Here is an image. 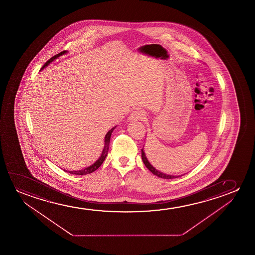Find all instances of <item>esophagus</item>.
Instances as JSON below:
<instances>
[{
	"label": "esophagus",
	"instance_id": "34e87169",
	"mask_svg": "<svg viewBox=\"0 0 255 255\" xmlns=\"http://www.w3.org/2000/svg\"><path fill=\"white\" fill-rule=\"evenodd\" d=\"M145 118H146L145 112H143V110L136 109L130 114L129 119V120H143Z\"/></svg>",
	"mask_w": 255,
	"mask_h": 255
}]
</instances>
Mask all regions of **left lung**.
<instances>
[{"label":"left lung","instance_id":"8db88e82","mask_svg":"<svg viewBox=\"0 0 255 255\" xmlns=\"http://www.w3.org/2000/svg\"><path fill=\"white\" fill-rule=\"evenodd\" d=\"M143 149H142V159H143V164H145V166H146L154 175H156L158 178H165V179H171V178H178V177H180V176H172V175L164 174V173H162L160 171L156 170V169L150 164V162L148 161V159H147V157H145V154L143 152Z\"/></svg>","mask_w":255,"mask_h":255}]
</instances>
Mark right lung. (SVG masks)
Here are the masks:
<instances>
[{
	"instance_id": "obj_1",
	"label": "right lung",
	"mask_w": 255,
	"mask_h": 255,
	"mask_svg": "<svg viewBox=\"0 0 255 255\" xmlns=\"http://www.w3.org/2000/svg\"><path fill=\"white\" fill-rule=\"evenodd\" d=\"M64 53H66V50H63L62 52L58 53V54H56L55 56H52L50 59L48 60L45 63H44V65L42 66V68H44V67L47 66V65H49V63H51L52 61L57 58L58 56H62L63 55ZM41 69V70H42ZM115 127H113L112 129H110L107 134H106V136H105V147H104V150H103V152H102L101 156L100 157L98 158V160L96 161L94 164L91 165V166H89L87 168H84L83 170H79V171H67V172H69L70 174H75V175H86L90 174V173H92L93 171H96V170H98V168L101 166V164H103V162L105 161V157L107 156V154H108V150H109V144H110V140H111V136H112V133L114 129H115Z\"/></svg>"
}]
</instances>
